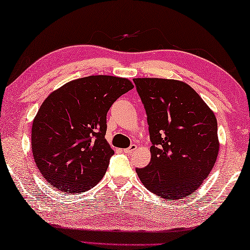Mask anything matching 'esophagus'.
I'll use <instances>...</instances> for the list:
<instances>
[{
  "label": "esophagus",
  "mask_w": 250,
  "mask_h": 250,
  "mask_svg": "<svg viewBox=\"0 0 250 250\" xmlns=\"http://www.w3.org/2000/svg\"><path fill=\"white\" fill-rule=\"evenodd\" d=\"M136 149H137V146H136V145H132L130 147H128V148H125V149H124V153H126V154H132V153H134Z\"/></svg>",
  "instance_id": "34e87169"
}]
</instances>
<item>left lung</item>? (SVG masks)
I'll use <instances>...</instances> for the list:
<instances>
[{
  "label": "left lung",
  "instance_id": "left-lung-1",
  "mask_svg": "<svg viewBox=\"0 0 250 250\" xmlns=\"http://www.w3.org/2000/svg\"><path fill=\"white\" fill-rule=\"evenodd\" d=\"M146 109L150 162L136 173L147 189L178 200L197 190L219 152L217 120L198 93L178 80L134 79Z\"/></svg>",
  "mask_w": 250,
  "mask_h": 250
}]
</instances>
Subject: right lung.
<instances>
[{"label": "right lung", "mask_w": 250, "mask_h": 250, "mask_svg": "<svg viewBox=\"0 0 250 250\" xmlns=\"http://www.w3.org/2000/svg\"><path fill=\"white\" fill-rule=\"evenodd\" d=\"M134 88L125 77L91 75L53 91L32 124V153L40 173L64 193H83L103 178L114 154L106 141V115Z\"/></svg>", "instance_id": "obj_1"}]
</instances>
